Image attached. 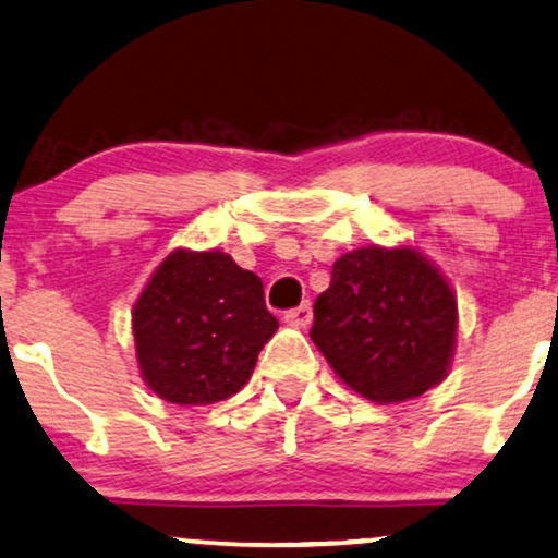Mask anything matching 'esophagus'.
Here are the masks:
<instances>
[{"label":"esophagus","instance_id":"obj_1","mask_svg":"<svg viewBox=\"0 0 558 558\" xmlns=\"http://www.w3.org/2000/svg\"><path fill=\"white\" fill-rule=\"evenodd\" d=\"M286 322L293 327H308L312 325V304H301L291 312H286Z\"/></svg>","mask_w":558,"mask_h":558}]
</instances>
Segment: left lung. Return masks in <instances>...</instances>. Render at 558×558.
<instances>
[{
  "label": "left lung",
  "mask_w": 558,
  "mask_h": 558,
  "mask_svg": "<svg viewBox=\"0 0 558 558\" xmlns=\"http://www.w3.org/2000/svg\"><path fill=\"white\" fill-rule=\"evenodd\" d=\"M312 340L361 398L395 405L441 385L458 348V293L413 244L335 259L314 304Z\"/></svg>",
  "instance_id": "8db88e82"
}]
</instances>
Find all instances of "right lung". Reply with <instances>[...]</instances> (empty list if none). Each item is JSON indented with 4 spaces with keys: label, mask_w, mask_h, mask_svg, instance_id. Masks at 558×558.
<instances>
[{
    "label": "right lung",
    "mask_w": 558,
    "mask_h": 558,
    "mask_svg": "<svg viewBox=\"0 0 558 558\" xmlns=\"http://www.w3.org/2000/svg\"><path fill=\"white\" fill-rule=\"evenodd\" d=\"M275 330L262 280L223 250L177 246L132 308L140 377L173 405H213L236 395Z\"/></svg>",
    "instance_id": "obj_1"
}]
</instances>
